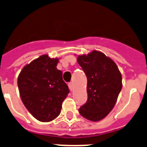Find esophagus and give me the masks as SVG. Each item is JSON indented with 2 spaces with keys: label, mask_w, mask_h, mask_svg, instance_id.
Instances as JSON below:
<instances>
[{
  "label": "esophagus",
  "mask_w": 147,
  "mask_h": 147,
  "mask_svg": "<svg viewBox=\"0 0 147 147\" xmlns=\"http://www.w3.org/2000/svg\"><path fill=\"white\" fill-rule=\"evenodd\" d=\"M69 89L71 90V91H72V90H73V83H72V82H69Z\"/></svg>",
  "instance_id": "1"
}]
</instances>
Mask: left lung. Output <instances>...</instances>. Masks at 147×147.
Returning a JSON list of instances; mask_svg holds the SVG:
<instances>
[{
	"mask_svg": "<svg viewBox=\"0 0 147 147\" xmlns=\"http://www.w3.org/2000/svg\"><path fill=\"white\" fill-rule=\"evenodd\" d=\"M87 77L88 100L78 109L92 122L104 119L116 105L122 89V75L116 64L101 51H94L77 58Z\"/></svg>",
	"mask_w": 147,
	"mask_h": 147,
	"instance_id": "obj_1",
	"label": "left lung"
}]
</instances>
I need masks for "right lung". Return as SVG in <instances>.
Wrapping results in <instances>:
<instances>
[{"label": "right lung", "instance_id": "right-lung-1", "mask_svg": "<svg viewBox=\"0 0 147 147\" xmlns=\"http://www.w3.org/2000/svg\"><path fill=\"white\" fill-rule=\"evenodd\" d=\"M58 63V58L43 55L24 66L18 78L22 102L41 122H50L59 116L69 92L62 72L56 68Z\"/></svg>", "mask_w": 147, "mask_h": 147}]
</instances>
